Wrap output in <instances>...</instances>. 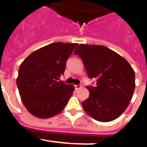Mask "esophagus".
Wrapping results in <instances>:
<instances>
[{"mask_svg":"<svg viewBox=\"0 0 147 147\" xmlns=\"http://www.w3.org/2000/svg\"><path fill=\"white\" fill-rule=\"evenodd\" d=\"M74 87H75L76 90H78V89L81 88L82 86H81V85H78V86H77V85H75V86H74Z\"/></svg>","mask_w":147,"mask_h":147,"instance_id":"1","label":"esophagus"}]
</instances>
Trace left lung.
I'll return each instance as SVG.
<instances>
[{
	"label": "left lung",
	"instance_id": "left-lung-1",
	"mask_svg": "<svg viewBox=\"0 0 147 147\" xmlns=\"http://www.w3.org/2000/svg\"><path fill=\"white\" fill-rule=\"evenodd\" d=\"M84 63L96 86H86L88 98L82 102L88 115L102 122L113 121L125 112L135 88V74L128 61L102 45L81 44L74 51Z\"/></svg>",
	"mask_w": 147,
	"mask_h": 147
}]
</instances>
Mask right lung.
Masks as SVG:
<instances>
[{"label": "right lung", "instance_id": "right-lung-1", "mask_svg": "<svg viewBox=\"0 0 147 147\" xmlns=\"http://www.w3.org/2000/svg\"><path fill=\"white\" fill-rule=\"evenodd\" d=\"M76 43L54 42L43 47L22 61L17 86L21 100L29 113L47 119L61 113L71 97L74 85L58 81Z\"/></svg>", "mask_w": 147, "mask_h": 147}]
</instances>
